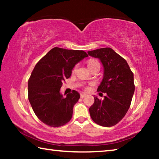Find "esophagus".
Returning <instances> with one entry per match:
<instances>
[{
	"label": "esophagus",
	"instance_id": "1",
	"mask_svg": "<svg viewBox=\"0 0 159 159\" xmlns=\"http://www.w3.org/2000/svg\"><path fill=\"white\" fill-rule=\"evenodd\" d=\"M85 96H86V94H85V93H80V98H85Z\"/></svg>",
	"mask_w": 159,
	"mask_h": 159
}]
</instances>
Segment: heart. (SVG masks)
Returning <instances> with one entry per match:
<instances>
[{
    "label": "heart",
    "mask_w": 159,
    "mask_h": 159,
    "mask_svg": "<svg viewBox=\"0 0 159 159\" xmlns=\"http://www.w3.org/2000/svg\"><path fill=\"white\" fill-rule=\"evenodd\" d=\"M99 64L98 61H95V60H90L88 61V67L90 66H92L93 65H95V64ZM76 69V68H75Z\"/></svg>",
    "instance_id": "obj_1"
}]
</instances>
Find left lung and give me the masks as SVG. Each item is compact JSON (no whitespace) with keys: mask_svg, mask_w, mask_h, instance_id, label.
<instances>
[{"mask_svg":"<svg viewBox=\"0 0 159 159\" xmlns=\"http://www.w3.org/2000/svg\"><path fill=\"white\" fill-rule=\"evenodd\" d=\"M88 55L98 58L103 66V79L98 90L106 93L104 99L94 96L89 108L90 116L104 127L115 125L130 108L134 92V76L127 61L110 48L88 51Z\"/></svg>","mask_w":159,"mask_h":159,"instance_id":"8db88e82","label":"left lung"}]
</instances>
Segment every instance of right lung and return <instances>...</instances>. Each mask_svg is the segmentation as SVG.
<instances>
[{"label": "right lung", "instance_id": "right-lung-1", "mask_svg": "<svg viewBox=\"0 0 159 159\" xmlns=\"http://www.w3.org/2000/svg\"><path fill=\"white\" fill-rule=\"evenodd\" d=\"M88 55L83 50L54 48L35 66L28 82V98L35 114L51 127L68 123L80 94L76 90L64 98L62 83L76 64Z\"/></svg>", "mask_w": 159, "mask_h": 159}]
</instances>
